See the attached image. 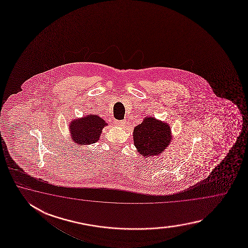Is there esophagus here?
Masks as SVG:
<instances>
[{"label":"esophagus","mask_w":248,"mask_h":248,"mask_svg":"<svg viewBox=\"0 0 248 248\" xmlns=\"http://www.w3.org/2000/svg\"><path fill=\"white\" fill-rule=\"evenodd\" d=\"M125 124H126V121H116L115 122V125L117 126H125Z\"/></svg>","instance_id":"34e87169"}]
</instances>
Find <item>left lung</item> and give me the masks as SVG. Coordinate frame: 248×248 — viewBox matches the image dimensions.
<instances>
[{
    "mask_svg": "<svg viewBox=\"0 0 248 248\" xmlns=\"http://www.w3.org/2000/svg\"><path fill=\"white\" fill-rule=\"evenodd\" d=\"M134 144L143 158H152L163 153L172 140L169 124L154 117H144L133 131Z\"/></svg>",
    "mask_w": 248,
    "mask_h": 248,
    "instance_id": "left-lung-1",
    "label": "left lung"
}]
</instances>
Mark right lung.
Segmentation results:
<instances>
[{
  "label": "right lung",
  "mask_w": 248,
  "mask_h": 248,
  "mask_svg": "<svg viewBox=\"0 0 248 248\" xmlns=\"http://www.w3.org/2000/svg\"><path fill=\"white\" fill-rule=\"evenodd\" d=\"M107 125L99 115L88 114L71 121L69 123L70 137L78 145L95 143L99 140L103 128Z\"/></svg>",
  "instance_id": "1"
}]
</instances>
